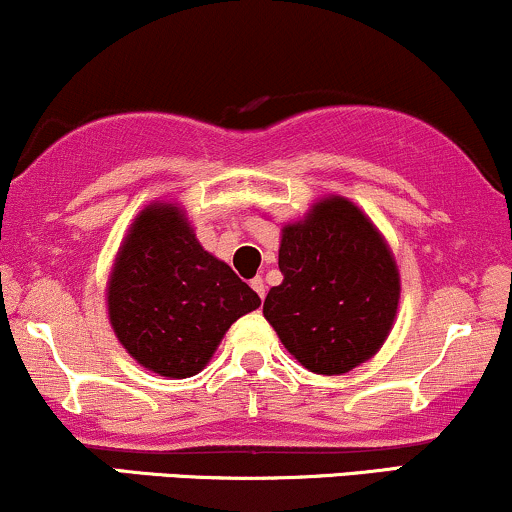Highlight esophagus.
<instances>
[{
  "mask_svg": "<svg viewBox=\"0 0 512 512\" xmlns=\"http://www.w3.org/2000/svg\"><path fill=\"white\" fill-rule=\"evenodd\" d=\"M250 286H252V289H255L257 296L264 298V289H267V286H264V279H262V276H255V279L250 281Z\"/></svg>",
  "mask_w": 512,
  "mask_h": 512,
  "instance_id": "esophagus-1",
  "label": "esophagus"
}]
</instances>
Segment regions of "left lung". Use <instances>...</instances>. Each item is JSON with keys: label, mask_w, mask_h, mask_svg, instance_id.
Returning a JSON list of instances; mask_svg holds the SVG:
<instances>
[{"label": "left lung", "mask_w": 512, "mask_h": 512, "mask_svg": "<svg viewBox=\"0 0 512 512\" xmlns=\"http://www.w3.org/2000/svg\"><path fill=\"white\" fill-rule=\"evenodd\" d=\"M284 281L262 313L286 349L320 375L368 361L395 322L399 274L385 240L342 197L322 199L308 219L284 228Z\"/></svg>", "instance_id": "1"}]
</instances>
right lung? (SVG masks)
<instances>
[{"instance_id": "1", "label": "right lung", "mask_w": 512, "mask_h": 512, "mask_svg": "<svg viewBox=\"0 0 512 512\" xmlns=\"http://www.w3.org/2000/svg\"><path fill=\"white\" fill-rule=\"evenodd\" d=\"M260 296L216 260L170 204L134 221L108 286V313L122 346L166 378H190L207 366L221 337Z\"/></svg>"}]
</instances>
